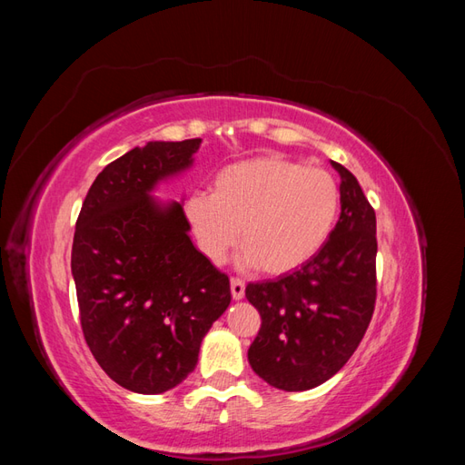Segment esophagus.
<instances>
[{
	"label": "esophagus",
	"mask_w": 465,
	"mask_h": 465,
	"mask_svg": "<svg viewBox=\"0 0 465 465\" xmlns=\"http://www.w3.org/2000/svg\"><path fill=\"white\" fill-rule=\"evenodd\" d=\"M244 289H246V285L242 279H236V277L231 279V292H232L234 301H241L244 297Z\"/></svg>",
	"instance_id": "34e87169"
}]
</instances>
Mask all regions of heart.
<instances>
[{
    "label": "heart",
    "instance_id": "1",
    "mask_svg": "<svg viewBox=\"0 0 465 465\" xmlns=\"http://www.w3.org/2000/svg\"><path fill=\"white\" fill-rule=\"evenodd\" d=\"M341 211L331 173L281 154L221 168L213 190L195 192L186 219L203 254L221 262L241 229V262L265 275L299 270L326 246Z\"/></svg>",
    "mask_w": 465,
    "mask_h": 465
}]
</instances>
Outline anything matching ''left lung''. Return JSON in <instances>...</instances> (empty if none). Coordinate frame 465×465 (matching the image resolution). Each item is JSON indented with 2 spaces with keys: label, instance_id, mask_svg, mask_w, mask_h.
Returning <instances> with one entry per match:
<instances>
[{
  "label": "left lung",
  "instance_id": "1",
  "mask_svg": "<svg viewBox=\"0 0 465 465\" xmlns=\"http://www.w3.org/2000/svg\"><path fill=\"white\" fill-rule=\"evenodd\" d=\"M331 166L341 176V215L326 246L301 270L246 287L262 316L250 367L285 391L316 388L341 371L374 312V209L357 178L340 163Z\"/></svg>",
  "mask_w": 465,
  "mask_h": 465
}]
</instances>
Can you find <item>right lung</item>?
Masks as SVG:
<instances>
[{"label": "right lung", "instance_id": "right-lung-1", "mask_svg": "<svg viewBox=\"0 0 465 465\" xmlns=\"http://www.w3.org/2000/svg\"><path fill=\"white\" fill-rule=\"evenodd\" d=\"M200 143L149 142L122 154L94 178L77 217L72 273L83 335L101 369L137 393L178 386L231 304L229 277L193 246L184 207L151 195L192 166Z\"/></svg>", "mask_w": 465, "mask_h": 465}]
</instances>
